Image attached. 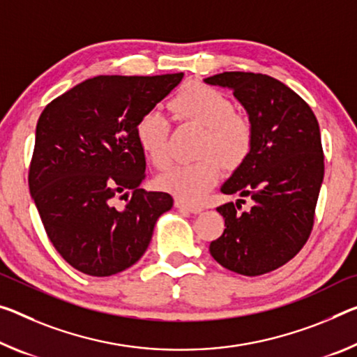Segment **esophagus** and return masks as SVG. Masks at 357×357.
Returning <instances> with one entry per match:
<instances>
[{"label": "esophagus", "instance_id": "34e87169", "mask_svg": "<svg viewBox=\"0 0 357 357\" xmlns=\"http://www.w3.org/2000/svg\"><path fill=\"white\" fill-rule=\"evenodd\" d=\"M174 206H176L178 209H181V211H188V213H192V214H200L203 211V206L190 205V203H185L183 200L174 202Z\"/></svg>", "mask_w": 357, "mask_h": 357}]
</instances>
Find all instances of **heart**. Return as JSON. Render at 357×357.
<instances>
[{"label": "heart", "instance_id": "obj_1", "mask_svg": "<svg viewBox=\"0 0 357 357\" xmlns=\"http://www.w3.org/2000/svg\"><path fill=\"white\" fill-rule=\"evenodd\" d=\"M179 121L205 127L197 162L178 163L158 176V188L183 202L199 203L222 174V163L235 168L250 155L254 127L246 116L234 112L230 98L202 82H188L169 103ZM137 138L146 157L157 168L168 165L169 122L157 109L146 111L137 122Z\"/></svg>", "mask_w": 357, "mask_h": 357}]
</instances>
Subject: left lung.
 <instances>
[{
  "label": "left lung",
  "mask_w": 357,
  "mask_h": 357,
  "mask_svg": "<svg viewBox=\"0 0 357 357\" xmlns=\"http://www.w3.org/2000/svg\"><path fill=\"white\" fill-rule=\"evenodd\" d=\"M205 82L230 89L254 127L250 155L220 188L240 199L218 208L225 229L209 252L235 273H268L289 262L313 229L324 178L319 123L294 90L267 75L225 71ZM243 198L253 200L248 212Z\"/></svg>",
  "instance_id": "obj_1"
}]
</instances>
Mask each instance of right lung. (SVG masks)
Segmentation results:
<instances>
[{"mask_svg": "<svg viewBox=\"0 0 357 357\" xmlns=\"http://www.w3.org/2000/svg\"><path fill=\"white\" fill-rule=\"evenodd\" d=\"M183 76H97L39 116L30 194L54 248L82 273L111 276L132 267L157 219L172 209V195L139 188L146 158L137 122ZM116 196L128 200L126 208L114 206Z\"/></svg>", "mask_w": 357, "mask_h": 357, "instance_id": "right-lung-1", "label": "right lung"}]
</instances>
